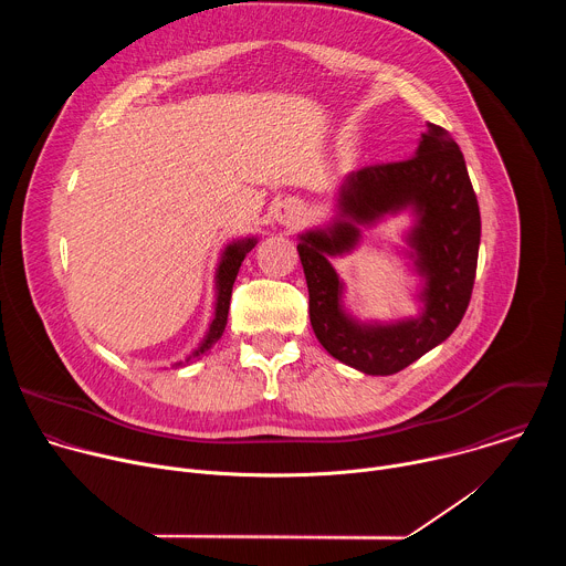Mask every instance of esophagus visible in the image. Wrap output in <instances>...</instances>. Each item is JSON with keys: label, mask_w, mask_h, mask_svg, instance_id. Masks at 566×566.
Segmentation results:
<instances>
[{"label": "esophagus", "mask_w": 566, "mask_h": 566, "mask_svg": "<svg viewBox=\"0 0 566 566\" xmlns=\"http://www.w3.org/2000/svg\"><path fill=\"white\" fill-rule=\"evenodd\" d=\"M275 219L286 226V228H295L302 221V208L295 201H284L275 214Z\"/></svg>", "instance_id": "obj_1"}]
</instances>
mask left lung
Instances as JSON below:
<instances>
[{
    "instance_id": "obj_1",
    "label": "left lung",
    "mask_w": 566,
    "mask_h": 566,
    "mask_svg": "<svg viewBox=\"0 0 566 566\" xmlns=\"http://www.w3.org/2000/svg\"><path fill=\"white\" fill-rule=\"evenodd\" d=\"M408 205L420 214L411 243L427 277V308L419 318L396 326H358L339 306L342 285L328 258L355 245L357 229L349 218L370 222ZM338 208L343 219L327 230L302 234L297 244L311 327L319 345L340 363L371 376H389L441 345L470 304L481 217L463 154L448 129L430 123L415 156L352 172L340 186Z\"/></svg>"
}]
</instances>
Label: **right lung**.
<instances>
[{
  "instance_id": "right-lung-1",
  "label": "right lung",
  "mask_w": 566,
  "mask_h": 566,
  "mask_svg": "<svg viewBox=\"0 0 566 566\" xmlns=\"http://www.w3.org/2000/svg\"><path fill=\"white\" fill-rule=\"evenodd\" d=\"M255 247V239H247V241H234V244H230L226 251H223V258L219 262V269H217V308H214V319L210 325V332L208 336L203 338L201 347L192 354V356H201L203 352H208L223 334L226 329V322H228V308H230V295H232V284H234V277L239 273V266L241 262H244L247 253ZM190 356V358H192ZM188 358V360H190Z\"/></svg>"
}]
</instances>
